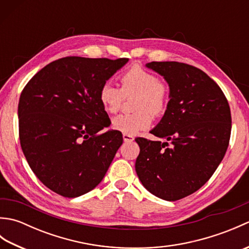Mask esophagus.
Returning <instances> with one entry per match:
<instances>
[{
  "instance_id": "1",
  "label": "esophagus",
  "mask_w": 249,
  "mask_h": 249,
  "mask_svg": "<svg viewBox=\"0 0 249 249\" xmlns=\"http://www.w3.org/2000/svg\"><path fill=\"white\" fill-rule=\"evenodd\" d=\"M134 137L131 135H127V134H123V140L124 142H133L134 141Z\"/></svg>"
}]
</instances>
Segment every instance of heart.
Masks as SVG:
<instances>
[{
	"mask_svg": "<svg viewBox=\"0 0 249 249\" xmlns=\"http://www.w3.org/2000/svg\"><path fill=\"white\" fill-rule=\"evenodd\" d=\"M121 89L113 83L106 82L99 91V102L106 112L120 110L124 96L137 94L131 114H120L112 119V127L123 134L136 135L150 127L153 115L166 112L169 103V88L154 73L140 66H133L120 77Z\"/></svg>",
	"mask_w": 249,
	"mask_h": 249,
	"instance_id": "heart-1",
	"label": "heart"
}]
</instances>
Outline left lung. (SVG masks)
I'll list each match as a JSON object with an SVG mask.
<instances>
[{"instance_id":"obj_1","label":"left lung","mask_w":249,"mask_h":249,"mask_svg":"<svg viewBox=\"0 0 249 249\" xmlns=\"http://www.w3.org/2000/svg\"><path fill=\"white\" fill-rule=\"evenodd\" d=\"M145 67L169 86L167 110L151 134L166 142L137 138L136 172L156 197L176 201L202 187L228 149L231 113L220 88L204 71L178 62Z\"/></svg>"}]
</instances>
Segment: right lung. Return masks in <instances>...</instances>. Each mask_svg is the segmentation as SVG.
Returning <instances> with one entry per match:
<instances>
[{"label":"right lung","instance_id":"obj_1","mask_svg":"<svg viewBox=\"0 0 249 249\" xmlns=\"http://www.w3.org/2000/svg\"><path fill=\"white\" fill-rule=\"evenodd\" d=\"M128 59L67 56L31 79L18 105L21 149L32 171L52 192L76 198L103 181L123 143L109 129L99 91Z\"/></svg>","mask_w":249,"mask_h":249}]
</instances>
